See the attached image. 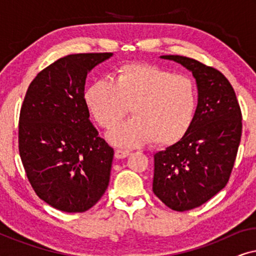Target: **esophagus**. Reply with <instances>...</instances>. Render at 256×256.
Here are the masks:
<instances>
[{"label": "esophagus", "mask_w": 256, "mask_h": 256, "mask_svg": "<svg viewBox=\"0 0 256 256\" xmlns=\"http://www.w3.org/2000/svg\"><path fill=\"white\" fill-rule=\"evenodd\" d=\"M128 155H130V152H129L128 150H121V149L115 150V157H116L118 160L126 158V157H127Z\"/></svg>", "instance_id": "esophagus-1"}]
</instances>
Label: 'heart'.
I'll return each mask as SVG.
<instances>
[{"label": "heart", "instance_id": "1", "mask_svg": "<svg viewBox=\"0 0 256 256\" xmlns=\"http://www.w3.org/2000/svg\"><path fill=\"white\" fill-rule=\"evenodd\" d=\"M85 102L104 128L116 124L130 106L134 116L107 135L115 146H138L150 138L157 144H170L183 138L194 122L197 87L186 76L134 62L118 68L115 82H94L86 90Z\"/></svg>", "mask_w": 256, "mask_h": 256}]
</instances>
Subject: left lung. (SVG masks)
<instances>
[{
  "mask_svg": "<svg viewBox=\"0 0 256 256\" xmlns=\"http://www.w3.org/2000/svg\"><path fill=\"white\" fill-rule=\"evenodd\" d=\"M188 70L198 87L191 127L174 144L154 155L152 191L168 208L188 211L226 186L242 124L236 92L218 70L183 56H160Z\"/></svg>",
  "mask_w": 256,
  "mask_h": 256,
  "instance_id": "left-lung-1",
  "label": "left lung"
}]
</instances>
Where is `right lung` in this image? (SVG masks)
<instances>
[{
	"instance_id": "obj_1",
	"label": "right lung",
	"mask_w": 256,
	"mask_h": 256,
	"mask_svg": "<svg viewBox=\"0 0 256 256\" xmlns=\"http://www.w3.org/2000/svg\"><path fill=\"white\" fill-rule=\"evenodd\" d=\"M113 54H76L38 73L20 114L18 146L38 197L62 212H85L110 184L114 150L90 121L88 72Z\"/></svg>"
}]
</instances>
